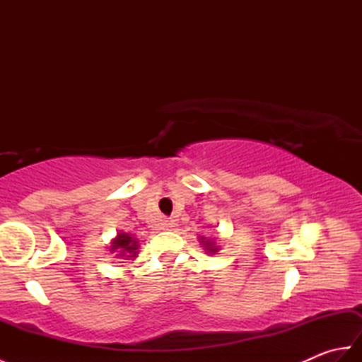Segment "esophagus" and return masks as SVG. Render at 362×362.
I'll use <instances>...</instances> for the list:
<instances>
[{
	"instance_id": "34e87169",
	"label": "esophagus",
	"mask_w": 362,
	"mask_h": 362,
	"mask_svg": "<svg viewBox=\"0 0 362 362\" xmlns=\"http://www.w3.org/2000/svg\"><path fill=\"white\" fill-rule=\"evenodd\" d=\"M171 227H174V222H173V221H165V222H163V228H165V230H169Z\"/></svg>"
}]
</instances>
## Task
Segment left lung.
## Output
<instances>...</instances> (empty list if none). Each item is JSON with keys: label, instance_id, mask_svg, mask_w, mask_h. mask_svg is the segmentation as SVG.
Here are the masks:
<instances>
[{"label": "left lung", "instance_id": "left-lung-1", "mask_svg": "<svg viewBox=\"0 0 362 362\" xmlns=\"http://www.w3.org/2000/svg\"><path fill=\"white\" fill-rule=\"evenodd\" d=\"M201 244L205 247V250L209 253H216L219 250V247L216 245V243H214L213 240H205V238L201 236Z\"/></svg>", "mask_w": 362, "mask_h": 362}]
</instances>
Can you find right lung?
I'll return each instance as SVG.
<instances>
[{"mask_svg": "<svg viewBox=\"0 0 362 362\" xmlns=\"http://www.w3.org/2000/svg\"><path fill=\"white\" fill-rule=\"evenodd\" d=\"M110 250L118 252L119 257H127L126 259L135 258L138 253V241H135L129 233H118L110 245Z\"/></svg>", "mask_w": 362, "mask_h": 362, "instance_id": "obj_1", "label": "right lung"}]
</instances>
